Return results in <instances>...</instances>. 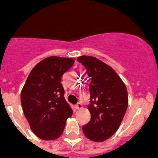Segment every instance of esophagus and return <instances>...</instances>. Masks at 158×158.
Wrapping results in <instances>:
<instances>
[{"label": "esophagus", "instance_id": "1", "mask_svg": "<svg viewBox=\"0 0 158 158\" xmlns=\"http://www.w3.org/2000/svg\"><path fill=\"white\" fill-rule=\"evenodd\" d=\"M76 109L77 110H81L82 109V105L81 103H78L76 106Z\"/></svg>", "mask_w": 158, "mask_h": 158}]
</instances>
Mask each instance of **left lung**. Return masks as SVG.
<instances>
[{"mask_svg": "<svg viewBox=\"0 0 158 158\" xmlns=\"http://www.w3.org/2000/svg\"><path fill=\"white\" fill-rule=\"evenodd\" d=\"M77 61L86 68L91 78V119L82 131L91 141L102 142L117 131L123 120L128 106V91L117 73L96 57L81 56Z\"/></svg>", "mask_w": 158, "mask_h": 158, "instance_id": "8db88e82", "label": "left lung"}]
</instances>
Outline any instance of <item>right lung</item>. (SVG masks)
Here are the masks:
<instances>
[{
    "label": "right lung",
    "mask_w": 158,
    "mask_h": 158,
    "mask_svg": "<svg viewBox=\"0 0 158 158\" xmlns=\"http://www.w3.org/2000/svg\"><path fill=\"white\" fill-rule=\"evenodd\" d=\"M73 58L52 56L31 70L20 93L22 108L32 131L45 141L63 134L73 110L66 101L61 78L73 66Z\"/></svg>",
    "instance_id": "obj_1"
}]
</instances>
